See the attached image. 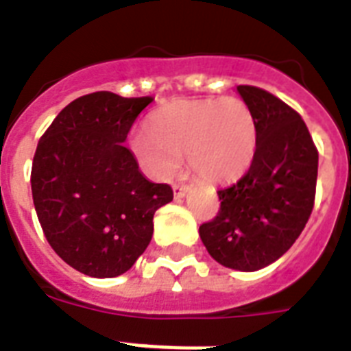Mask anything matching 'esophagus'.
<instances>
[{
    "mask_svg": "<svg viewBox=\"0 0 351 351\" xmlns=\"http://www.w3.org/2000/svg\"><path fill=\"white\" fill-rule=\"evenodd\" d=\"M189 187L186 184H173V193H175V198H182L187 193Z\"/></svg>",
    "mask_w": 351,
    "mask_h": 351,
    "instance_id": "obj_1",
    "label": "esophagus"
}]
</instances>
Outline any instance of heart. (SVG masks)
<instances>
[{
	"label": "heart",
	"mask_w": 351,
	"mask_h": 351,
	"mask_svg": "<svg viewBox=\"0 0 351 351\" xmlns=\"http://www.w3.org/2000/svg\"><path fill=\"white\" fill-rule=\"evenodd\" d=\"M131 149L156 178L175 175L187 154L204 180H231L247 169L255 154V114L234 96L171 101L154 112L149 127L132 132Z\"/></svg>",
	"instance_id": "obj_1"
}]
</instances>
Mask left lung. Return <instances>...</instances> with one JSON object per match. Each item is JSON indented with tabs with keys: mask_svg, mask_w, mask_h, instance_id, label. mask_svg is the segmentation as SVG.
I'll return each mask as SVG.
<instances>
[{
	"mask_svg": "<svg viewBox=\"0 0 351 351\" xmlns=\"http://www.w3.org/2000/svg\"><path fill=\"white\" fill-rule=\"evenodd\" d=\"M237 90L255 114V154L240 180L217 191L219 213L198 233L219 264L256 271L280 258L304 230L315 202L319 153L288 104L253 85Z\"/></svg>",
	"mask_w": 351,
	"mask_h": 351,
	"instance_id": "1",
	"label": "left lung"
}]
</instances>
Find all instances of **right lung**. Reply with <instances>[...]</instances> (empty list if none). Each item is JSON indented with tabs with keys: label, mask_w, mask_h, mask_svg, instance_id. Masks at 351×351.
I'll list each match as a JSON object with an SVG mask.
<instances>
[{
	"label": "right lung",
	"mask_w": 351,
	"mask_h": 351,
	"mask_svg": "<svg viewBox=\"0 0 351 351\" xmlns=\"http://www.w3.org/2000/svg\"><path fill=\"white\" fill-rule=\"evenodd\" d=\"M151 96L109 90L80 96L38 142L30 186L41 230L58 256L84 275L118 277L153 237L154 211L173 200L123 145Z\"/></svg>",
	"instance_id": "right-lung-1"
}]
</instances>
